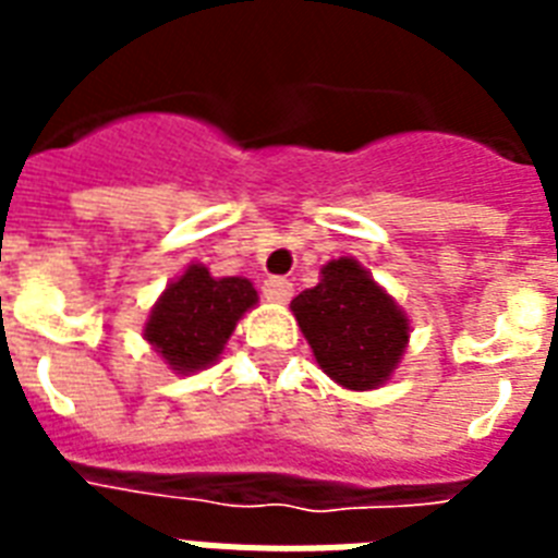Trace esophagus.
Returning a JSON list of instances; mask_svg holds the SVG:
<instances>
[{"label":"esophagus","mask_w":558,"mask_h":558,"mask_svg":"<svg viewBox=\"0 0 558 558\" xmlns=\"http://www.w3.org/2000/svg\"><path fill=\"white\" fill-rule=\"evenodd\" d=\"M263 295L275 301V304H287L292 298V283L287 278H266L263 280Z\"/></svg>","instance_id":"obj_1"}]
</instances>
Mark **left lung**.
I'll use <instances>...</instances> for the list:
<instances>
[{"mask_svg":"<svg viewBox=\"0 0 558 558\" xmlns=\"http://www.w3.org/2000/svg\"><path fill=\"white\" fill-rule=\"evenodd\" d=\"M292 313L315 362L350 390L379 388L405 353V313L350 257L327 263L322 283L304 289Z\"/></svg>","mask_w":558,"mask_h":558,"instance_id":"left-lung-1","label":"left lung"}]
</instances>
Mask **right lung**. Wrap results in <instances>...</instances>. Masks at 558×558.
<instances>
[{"label":"right lung","mask_w":558,"mask_h":558,"mask_svg":"<svg viewBox=\"0 0 558 558\" xmlns=\"http://www.w3.org/2000/svg\"><path fill=\"white\" fill-rule=\"evenodd\" d=\"M257 292L245 278H210L205 266H187L153 306L144 336L173 371L191 373L222 353L228 336Z\"/></svg>","instance_id":"add662e5"}]
</instances>
